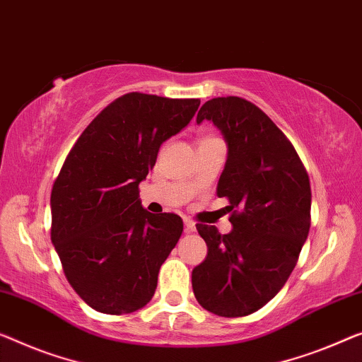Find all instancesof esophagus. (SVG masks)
Returning <instances> with one entry per match:
<instances>
[{
	"mask_svg": "<svg viewBox=\"0 0 362 362\" xmlns=\"http://www.w3.org/2000/svg\"><path fill=\"white\" fill-rule=\"evenodd\" d=\"M183 224H185V233H187V234H193V233H195V230H197L195 223H193L192 219L185 218V219H183Z\"/></svg>",
	"mask_w": 362,
	"mask_h": 362,
	"instance_id": "esophagus-1",
	"label": "esophagus"
}]
</instances>
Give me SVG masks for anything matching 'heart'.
<instances>
[{"label":"heart","instance_id":"heart-1","mask_svg":"<svg viewBox=\"0 0 362 362\" xmlns=\"http://www.w3.org/2000/svg\"><path fill=\"white\" fill-rule=\"evenodd\" d=\"M206 139H214V138H213V136H206V138H203L202 141H206Z\"/></svg>","mask_w":362,"mask_h":362}]
</instances>
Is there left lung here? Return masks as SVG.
I'll return each instance as SVG.
<instances>
[{"label": "left lung", "mask_w": 362, "mask_h": 362, "mask_svg": "<svg viewBox=\"0 0 362 362\" xmlns=\"http://www.w3.org/2000/svg\"><path fill=\"white\" fill-rule=\"evenodd\" d=\"M211 120L228 143L218 197L229 199L233 230L198 223L208 255L192 272L203 309L244 317L279 293L310 229V182L293 143L265 112L237 95L204 102L197 123Z\"/></svg>", "instance_id": "1"}]
</instances>
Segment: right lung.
I'll use <instances>...</instances> for the list:
<instances>
[{
  "label": "right lung",
  "mask_w": 362,
  "mask_h": 362,
  "mask_svg": "<svg viewBox=\"0 0 362 362\" xmlns=\"http://www.w3.org/2000/svg\"><path fill=\"white\" fill-rule=\"evenodd\" d=\"M198 105L128 93L89 123L64 159L52 188V242L68 283L97 312L129 314L153 299L183 223L146 211L138 185Z\"/></svg>",
  "instance_id": "add662e5"
}]
</instances>
